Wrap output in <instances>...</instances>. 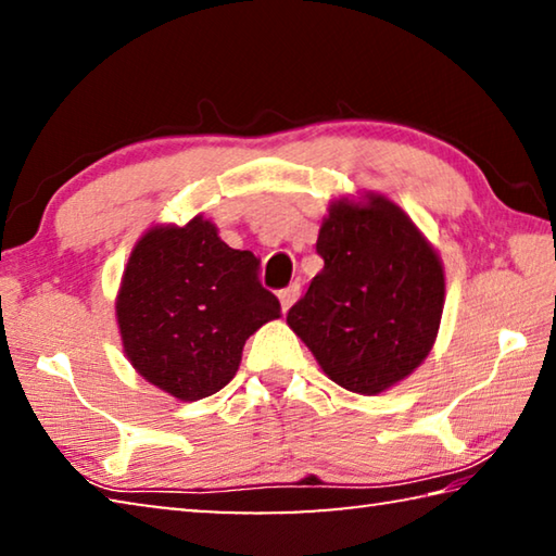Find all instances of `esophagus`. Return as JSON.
<instances>
[{"mask_svg": "<svg viewBox=\"0 0 556 556\" xmlns=\"http://www.w3.org/2000/svg\"><path fill=\"white\" fill-rule=\"evenodd\" d=\"M299 294H301V287H299V285H289L287 289H281V291H279L281 308H285V312H289V308L294 306V301L299 299Z\"/></svg>", "mask_w": 556, "mask_h": 556, "instance_id": "1", "label": "esophagus"}]
</instances>
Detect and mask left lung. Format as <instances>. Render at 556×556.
Returning <instances> with one entry per match:
<instances>
[{
    "mask_svg": "<svg viewBox=\"0 0 556 556\" xmlns=\"http://www.w3.org/2000/svg\"><path fill=\"white\" fill-rule=\"evenodd\" d=\"M316 252L324 269L287 324L341 388L380 394L425 363L444 312V267L400 205L378 193L333 201Z\"/></svg>",
    "mask_w": 556,
    "mask_h": 556,
    "instance_id": "left-lung-1",
    "label": "left lung"
}]
</instances>
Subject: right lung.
<instances>
[{"label":"right lung","mask_w":556,"mask_h":556,"mask_svg":"<svg viewBox=\"0 0 556 556\" xmlns=\"http://www.w3.org/2000/svg\"><path fill=\"white\" fill-rule=\"evenodd\" d=\"M115 314L131 368L172 397L195 402L235 378L244 341L279 318L281 306L262 287L260 260L228 248L195 215L184 228L156 225L142 235Z\"/></svg>","instance_id":"right-lung-1"}]
</instances>
